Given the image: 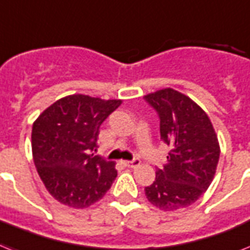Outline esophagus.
<instances>
[{"mask_svg": "<svg viewBox=\"0 0 250 250\" xmlns=\"http://www.w3.org/2000/svg\"><path fill=\"white\" fill-rule=\"evenodd\" d=\"M123 164H125V167L135 168V167H137V166H139V164H140V159L135 158V159H132V160H125V162H123Z\"/></svg>", "mask_w": 250, "mask_h": 250, "instance_id": "obj_1", "label": "esophagus"}]
</instances>
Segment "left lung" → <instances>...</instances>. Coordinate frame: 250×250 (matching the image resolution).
I'll use <instances>...</instances> for the list:
<instances>
[{
	"instance_id": "left-lung-1",
	"label": "left lung",
	"mask_w": 250,
	"mask_h": 250,
	"mask_svg": "<svg viewBox=\"0 0 250 250\" xmlns=\"http://www.w3.org/2000/svg\"><path fill=\"white\" fill-rule=\"evenodd\" d=\"M160 121V139L169 145L167 163L155 172L145 195L162 210L191 206L209 188L220 159V145L210 119L184 93L164 88L145 96Z\"/></svg>"
}]
</instances>
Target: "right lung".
Listing matches in <instances>:
<instances>
[{"label": "right lung", "mask_w": 250, "mask_h": 250, "mask_svg": "<svg viewBox=\"0 0 250 250\" xmlns=\"http://www.w3.org/2000/svg\"><path fill=\"white\" fill-rule=\"evenodd\" d=\"M122 100L70 95L48 106L33 123V160L47 191L58 202L87 208L117 177L114 162L92 153L103 122Z\"/></svg>", "instance_id": "1"}]
</instances>
